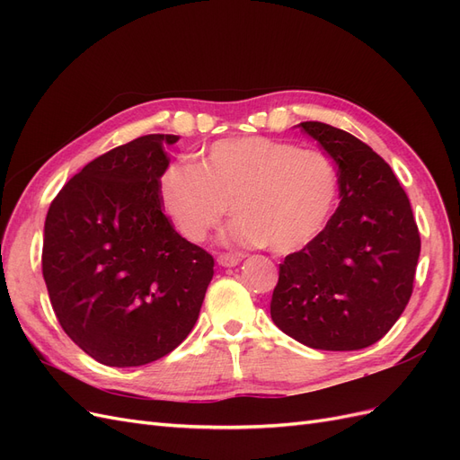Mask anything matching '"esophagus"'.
<instances>
[{
  "mask_svg": "<svg viewBox=\"0 0 460 460\" xmlns=\"http://www.w3.org/2000/svg\"><path fill=\"white\" fill-rule=\"evenodd\" d=\"M217 261H218L220 267H235V264L242 262V255H238V253H220L217 257Z\"/></svg>",
  "mask_w": 460,
  "mask_h": 460,
  "instance_id": "esophagus-1",
  "label": "esophagus"
}]
</instances>
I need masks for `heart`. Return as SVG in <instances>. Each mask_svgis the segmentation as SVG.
<instances>
[{
  "instance_id": "b5f03b06",
  "label": "heart",
  "mask_w": 460,
  "mask_h": 460,
  "mask_svg": "<svg viewBox=\"0 0 460 460\" xmlns=\"http://www.w3.org/2000/svg\"><path fill=\"white\" fill-rule=\"evenodd\" d=\"M338 188V169L324 151L264 136L218 140L199 164L172 163L157 182L164 215L188 242H205L232 205L230 238L278 255L297 252L323 232Z\"/></svg>"
}]
</instances>
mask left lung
<instances>
[{
	"mask_svg": "<svg viewBox=\"0 0 460 460\" xmlns=\"http://www.w3.org/2000/svg\"><path fill=\"white\" fill-rule=\"evenodd\" d=\"M297 127L336 163L341 201L326 228L280 264L270 316L313 349H363L385 336L412 296L419 226L378 153L326 122Z\"/></svg>",
	"mask_w": 460,
	"mask_h": 460,
	"instance_id": "1",
	"label": "left lung"
}]
</instances>
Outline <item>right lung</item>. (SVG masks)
Masks as SVG:
<instances>
[{
  "instance_id": "right-lung-1",
  "label": "right lung",
  "mask_w": 460,
  "mask_h": 460,
  "mask_svg": "<svg viewBox=\"0 0 460 460\" xmlns=\"http://www.w3.org/2000/svg\"><path fill=\"white\" fill-rule=\"evenodd\" d=\"M172 134H147L75 174L49 205L41 272L61 328L107 367H142L182 343L215 259L180 235L157 193Z\"/></svg>"
}]
</instances>
